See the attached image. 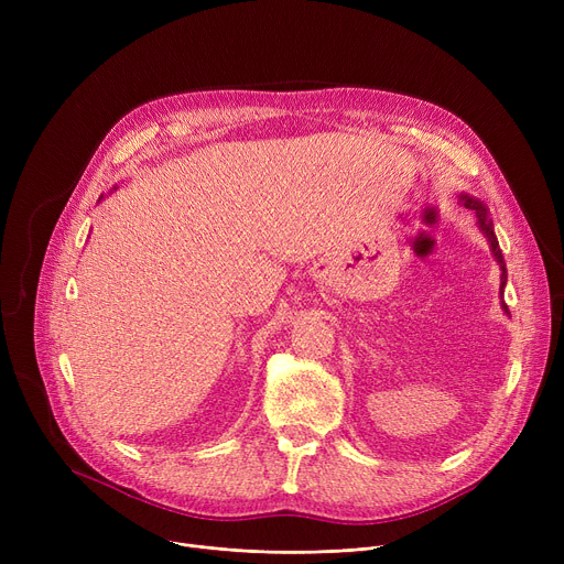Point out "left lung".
<instances>
[{
    "label": "left lung",
    "instance_id": "left-lung-1",
    "mask_svg": "<svg viewBox=\"0 0 564 564\" xmlns=\"http://www.w3.org/2000/svg\"><path fill=\"white\" fill-rule=\"evenodd\" d=\"M459 200L468 207V210L476 213V217H478V228H480V232L487 237L489 249H491V253H494V258H496V262H498V267H500V297H502V292H506V283H508V270H506V260H502V253H500V247H498V240H496L494 221L489 219L487 205H485L480 198L468 196V194H462ZM500 306H502V311H506V315L510 313L508 306H506V302H500Z\"/></svg>",
    "mask_w": 564,
    "mask_h": 564
}]
</instances>
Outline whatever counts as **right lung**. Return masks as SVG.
<instances>
[{
  "label": "right lung",
  "mask_w": 564,
  "mask_h": 564,
  "mask_svg": "<svg viewBox=\"0 0 564 564\" xmlns=\"http://www.w3.org/2000/svg\"><path fill=\"white\" fill-rule=\"evenodd\" d=\"M100 200H102V196H100Z\"/></svg>",
  "instance_id": "add662e5"
}]
</instances>
